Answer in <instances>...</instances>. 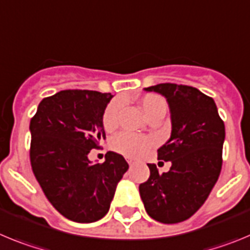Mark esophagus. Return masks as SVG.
I'll return each instance as SVG.
<instances>
[{
	"label": "esophagus",
	"mask_w": 250,
	"mask_h": 250,
	"mask_svg": "<svg viewBox=\"0 0 250 250\" xmlns=\"http://www.w3.org/2000/svg\"><path fill=\"white\" fill-rule=\"evenodd\" d=\"M127 162H128V164H129V166H133V163H134V161L132 158H128Z\"/></svg>",
	"instance_id": "1"
}]
</instances>
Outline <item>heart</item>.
Wrapping results in <instances>:
<instances>
[{"label": "heart", "instance_id": "heart-1", "mask_svg": "<svg viewBox=\"0 0 250 250\" xmlns=\"http://www.w3.org/2000/svg\"><path fill=\"white\" fill-rule=\"evenodd\" d=\"M142 111L145 112L146 117L150 120L154 116H166L168 111V103L166 98L158 93H147L139 100ZM122 107V101L114 100L105 107L102 116V125L107 132H112L118 125V117ZM153 145V139L148 137L137 136V134L122 132L112 138L111 148L114 152L120 153L122 156L137 158L145 156Z\"/></svg>", "mask_w": 250, "mask_h": 250}]
</instances>
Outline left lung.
<instances>
[{"label": "left lung", "mask_w": 250, "mask_h": 250, "mask_svg": "<svg viewBox=\"0 0 250 250\" xmlns=\"http://www.w3.org/2000/svg\"><path fill=\"white\" fill-rule=\"evenodd\" d=\"M167 98L172 120L169 141L157 153L172 162L167 173L148 164L150 175L139 184L148 215L164 224L192 217L217 183L223 163L226 128L212 97L186 84L159 83L147 87Z\"/></svg>", "instance_id": "1"}]
</instances>
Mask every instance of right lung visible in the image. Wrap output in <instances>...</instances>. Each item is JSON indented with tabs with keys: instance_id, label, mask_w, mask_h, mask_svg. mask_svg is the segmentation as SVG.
Masks as SVG:
<instances>
[{
	"instance_id": "right-lung-1",
	"label": "right lung",
	"mask_w": 250,
	"mask_h": 250,
	"mask_svg": "<svg viewBox=\"0 0 250 250\" xmlns=\"http://www.w3.org/2000/svg\"><path fill=\"white\" fill-rule=\"evenodd\" d=\"M111 93L64 89L43 98L31 118L30 159L44 195L61 214L78 223L104 217L127 172L121 154L107 152L92 164L91 149L105 139L102 116Z\"/></svg>"
}]
</instances>
